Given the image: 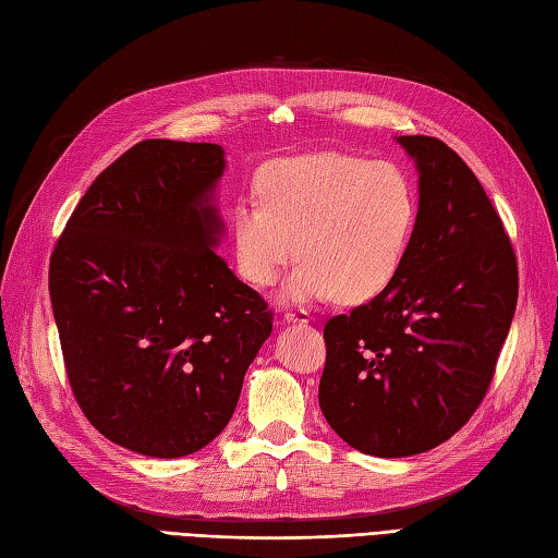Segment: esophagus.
Masks as SVG:
<instances>
[{"label":"esophagus","mask_w":558,"mask_h":558,"mask_svg":"<svg viewBox=\"0 0 558 558\" xmlns=\"http://www.w3.org/2000/svg\"><path fill=\"white\" fill-rule=\"evenodd\" d=\"M288 322H298V324H306L312 322V314L304 310V306H292V310L286 314Z\"/></svg>","instance_id":"obj_1"}]
</instances>
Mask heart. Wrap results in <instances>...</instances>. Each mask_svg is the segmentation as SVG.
<instances>
[{"instance_id":"heart-1","label":"heart","mask_w":558,"mask_h":558,"mask_svg":"<svg viewBox=\"0 0 558 558\" xmlns=\"http://www.w3.org/2000/svg\"><path fill=\"white\" fill-rule=\"evenodd\" d=\"M256 198L232 210L240 276L270 288L300 256L290 280L298 300L345 304L381 294L405 264L417 225V192L388 160L312 153L270 162L256 177Z\"/></svg>"}]
</instances>
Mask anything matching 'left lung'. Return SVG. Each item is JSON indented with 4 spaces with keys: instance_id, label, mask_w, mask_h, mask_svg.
Here are the masks:
<instances>
[{
    "instance_id": "left-lung-1",
    "label": "left lung",
    "mask_w": 558,
    "mask_h": 558,
    "mask_svg": "<svg viewBox=\"0 0 558 558\" xmlns=\"http://www.w3.org/2000/svg\"><path fill=\"white\" fill-rule=\"evenodd\" d=\"M417 162L420 210L398 278L324 326L318 405L378 458L436 448L475 414L511 330L518 260L484 186L434 136H400Z\"/></svg>"
}]
</instances>
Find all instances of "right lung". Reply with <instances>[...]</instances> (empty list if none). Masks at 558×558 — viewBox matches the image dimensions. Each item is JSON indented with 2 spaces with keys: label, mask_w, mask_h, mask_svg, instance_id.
<instances>
[{
  "label": "right lung",
  "mask_w": 558,
  "mask_h": 558,
  "mask_svg": "<svg viewBox=\"0 0 558 558\" xmlns=\"http://www.w3.org/2000/svg\"><path fill=\"white\" fill-rule=\"evenodd\" d=\"M216 144L146 138L88 186L50 256L81 412L134 453L182 458L230 422L272 310L213 252Z\"/></svg>",
  "instance_id": "obj_1"
}]
</instances>
